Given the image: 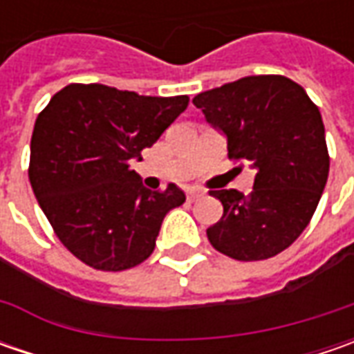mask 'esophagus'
Returning a JSON list of instances; mask_svg holds the SVG:
<instances>
[{
  "mask_svg": "<svg viewBox=\"0 0 354 354\" xmlns=\"http://www.w3.org/2000/svg\"><path fill=\"white\" fill-rule=\"evenodd\" d=\"M203 195H205V191H203V189H197V187L187 189V198H189V201H195V198L203 197Z\"/></svg>",
  "mask_w": 354,
  "mask_h": 354,
  "instance_id": "obj_1",
  "label": "esophagus"
}]
</instances>
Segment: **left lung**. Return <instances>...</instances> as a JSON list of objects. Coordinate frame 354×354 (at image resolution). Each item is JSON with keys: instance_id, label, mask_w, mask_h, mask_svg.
Listing matches in <instances>:
<instances>
[{"instance_id": "8db88e82", "label": "left lung", "mask_w": 354, "mask_h": 354, "mask_svg": "<svg viewBox=\"0 0 354 354\" xmlns=\"http://www.w3.org/2000/svg\"><path fill=\"white\" fill-rule=\"evenodd\" d=\"M193 104L226 136L230 159L248 161L254 189L211 191L223 216L207 228L214 250L240 262L272 258L306 230L329 175L319 108L281 75L244 76L201 92Z\"/></svg>"}]
</instances>
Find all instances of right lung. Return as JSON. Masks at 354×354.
<instances>
[{
	"instance_id": "1",
	"label": "right lung",
	"mask_w": 354,
	"mask_h": 354,
	"mask_svg": "<svg viewBox=\"0 0 354 354\" xmlns=\"http://www.w3.org/2000/svg\"><path fill=\"white\" fill-rule=\"evenodd\" d=\"M189 96H140L104 84H68L37 116L29 181L64 248L102 272L142 264L165 214L183 205L169 183L149 191L133 159L185 112Z\"/></svg>"
}]
</instances>
